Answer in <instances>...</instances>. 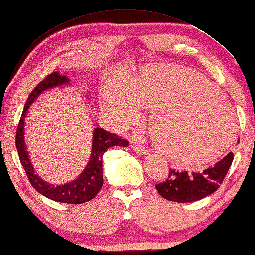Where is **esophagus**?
I'll use <instances>...</instances> for the list:
<instances>
[{
    "label": "esophagus",
    "mask_w": 255,
    "mask_h": 255,
    "mask_svg": "<svg viewBox=\"0 0 255 255\" xmlns=\"http://www.w3.org/2000/svg\"><path fill=\"white\" fill-rule=\"evenodd\" d=\"M131 148H132V150L135 151V152H137L138 155H145L146 151H147L146 150V147L140 145V142H138L137 140L131 142Z\"/></svg>",
    "instance_id": "esophagus-1"
}]
</instances>
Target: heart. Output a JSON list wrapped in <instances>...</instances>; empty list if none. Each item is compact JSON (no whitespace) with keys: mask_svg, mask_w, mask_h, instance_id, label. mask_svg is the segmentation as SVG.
<instances>
[{"mask_svg":"<svg viewBox=\"0 0 255 255\" xmlns=\"http://www.w3.org/2000/svg\"><path fill=\"white\" fill-rule=\"evenodd\" d=\"M103 101L106 116L122 127L140 118L139 105L154 110L151 135L176 163H204L219 156L233 138L228 104L204 76L188 68L159 64L131 81L120 76L105 88Z\"/></svg>","mask_w":255,"mask_h":255,"instance_id":"heart-1","label":"heart"}]
</instances>
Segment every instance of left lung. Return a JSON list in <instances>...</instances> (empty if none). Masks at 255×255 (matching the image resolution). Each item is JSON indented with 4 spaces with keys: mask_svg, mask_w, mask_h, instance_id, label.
<instances>
[{
    "mask_svg": "<svg viewBox=\"0 0 255 255\" xmlns=\"http://www.w3.org/2000/svg\"><path fill=\"white\" fill-rule=\"evenodd\" d=\"M233 152L202 172L187 173L169 169L168 178L156 185L159 195L172 202L189 203L200 201L214 193L223 183L226 173L232 165Z\"/></svg>",
    "mask_w": 255,
    "mask_h": 255,
    "instance_id": "left-lung-1",
    "label": "left lung"
}]
</instances>
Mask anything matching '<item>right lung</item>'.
<instances>
[{
	"label": "right lung",
	"instance_id": "1",
	"mask_svg": "<svg viewBox=\"0 0 255 255\" xmlns=\"http://www.w3.org/2000/svg\"><path fill=\"white\" fill-rule=\"evenodd\" d=\"M70 82L71 80L67 76H61L57 71L51 73L34 88L26 100L21 119L17 125L15 145L18 152V158H20L23 168L25 170L27 178L36 192L55 202L82 204V203L92 200L103 187V156L105 151L114 146L127 147L129 143L127 140L122 139V137H118L114 133L104 130L103 128L97 127L94 129V135H92V147L89 161H88L86 168L76 179L55 186L54 184L45 182L35 173L24 142L25 117L29 113L30 106L43 91L52 89L55 87L67 86Z\"/></svg>",
	"mask_w": 255,
	"mask_h": 255
}]
</instances>
